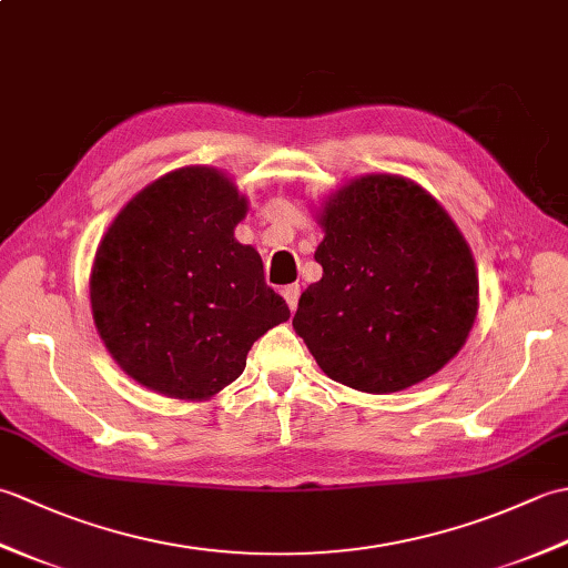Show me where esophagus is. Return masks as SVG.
Listing matches in <instances>:
<instances>
[{
	"mask_svg": "<svg viewBox=\"0 0 568 568\" xmlns=\"http://www.w3.org/2000/svg\"><path fill=\"white\" fill-rule=\"evenodd\" d=\"M283 297H285L287 307H291V310L295 312V310H297V300H300V285L295 283V285H287V287H283Z\"/></svg>",
	"mask_w": 568,
	"mask_h": 568,
	"instance_id": "1",
	"label": "esophagus"
}]
</instances>
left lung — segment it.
<instances>
[{"instance_id": "8db88e82", "label": "left lung", "mask_w": 568, "mask_h": 568, "mask_svg": "<svg viewBox=\"0 0 568 568\" xmlns=\"http://www.w3.org/2000/svg\"><path fill=\"white\" fill-rule=\"evenodd\" d=\"M320 222L324 273L293 317L320 368L348 388L395 393L449 364L474 327L478 275L442 204L413 180L364 175Z\"/></svg>"}]
</instances>
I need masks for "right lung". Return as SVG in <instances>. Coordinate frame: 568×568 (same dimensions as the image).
Here are the masks:
<instances>
[{
	"mask_svg": "<svg viewBox=\"0 0 568 568\" xmlns=\"http://www.w3.org/2000/svg\"><path fill=\"white\" fill-rule=\"evenodd\" d=\"M246 200L212 168H180L131 200L106 229L90 277L92 317L131 378L180 400L220 393L253 342L291 310L265 285L234 226Z\"/></svg>",
	"mask_w": 568,
	"mask_h": 568,
	"instance_id": "right-lung-1",
	"label": "right lung"
}]
</instances>
